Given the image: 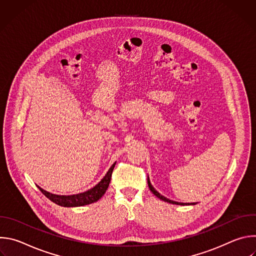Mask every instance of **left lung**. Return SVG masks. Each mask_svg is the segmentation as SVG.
<instances>
[{"mask_svg":"<svg viewBox=\"0 0 256 256\" xmlns=\"http://www.w3.org/2000/svg\"><path fill=\"white\" fill-rule=\"evenodd\" d=\"M148 186H149V188H150V190L154 194V196H156L158 198H160V200H164V202H169V204H179V206H184V204H196V202H192V204H190V202H188V204H184V202H174V200H169V198H165V196H161L154 188H153V186L151 184V182H150V179H149V177H148Z\"/></svg>","mask_w":256,"mask_h":256,"instance_id":"obj_1","label":"left lung"}]
</instances>
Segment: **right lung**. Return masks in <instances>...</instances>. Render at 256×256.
<instances>
[{
  "label": "right lung",
  "mask_w": 256,
  "mask_h": 256,
  "mask_svg": "<svg viewBox=\"0 0 256 256\" xmlns=\"http://www.w3.org/2000/svg\"><path fill=\"white\" fill-rule=\"evenodd\" d=\"M116 163H114L112 166L109 168V170L107 171V173L101 179V181L98 184H96L94 188H92L91 190H89L85 192H81L78 194H72V196H58V194L48 192L40 186H38V188L52 202H54L58 206H62L70 208V206H82L90 204L92 202H97L99 198H101L102 196L107 190L109 182H110V179H112V174L114 169Z\"/></svg>",
  "instance_id": "obj_1"
}]
</instances>
